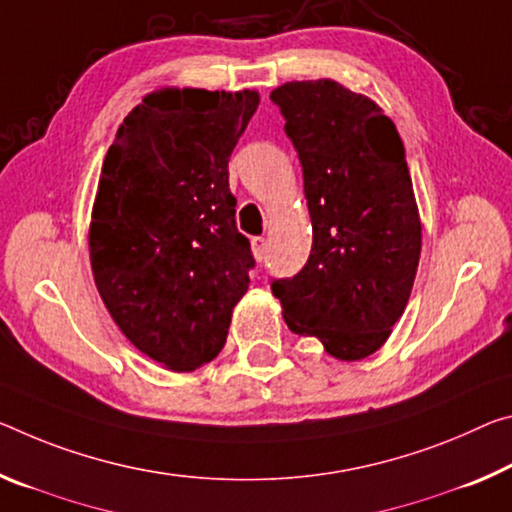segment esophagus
Here are the masks:
<instances>
[{
	"mask_svg": "<svg viewBox=\"0 0 512 512\" xmlns=\"http://www.w3.org/2000/svg\"><path fill=\"white\" fill-rule=\"evenodd\" d=\"M253 253L257 259H264L266 253H269V243H266L264 237H255L253 239Z\"/></svg>",
	"mask_w": 512,
	"mask_h": 512,
	"instance_id": "obj_1",
	"label": "esophagus"
}]
</instances>
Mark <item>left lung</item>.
<instances>
[{"instance_id":"8db88e82","label":"left lung","mask_w":512,"mask_h":512,"mask_svg":"<svg viewBox=\"0 0 512 512\" xmlns=\"http://www.w3.org/2000/svg\"><path fill=\"white\" fill-rule=\"evenodd\" d=\"M303 166L312 253L294 278L273 280L296 335L332 358L376 353L408 305L421 221L405 148L376 102L332 79L271 93Z\"/></svg>"}]
</instances>
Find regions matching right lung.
<instances>
[{
  "mask_svg": "<svg viewBox=\"0 0 512 512\" xmlns=\"http://www.w3.org/2000/svg\"><path fill=\"white\" fill-rule=\"evenodd\" d=\"M257 91L161 88L118 127L88 232L95 287L123 335L173 371L225 344L255 266L227 161Z\"/></svg>",
  "mask_w": 512,
  "mask_h": 512,
  "instance_id": "obj_1",
  "label": "right lung"
}]
</instances>
